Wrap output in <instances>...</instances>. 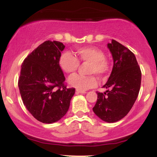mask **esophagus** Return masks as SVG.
Instances as JSON below:
<instances>
[{
	"mask_svg": "<svg viewBox=\"0 0 157 157\" xmlns=\"http://www.w3.org/2000/svg\"><path fill=\"white\" fill-rule=\"evenodd\" d=\"M77 93H80V94H86V91H80V90H77Z\"/></svg>",
	"mask_w": 157,
	"mask_h": 157,
	"instance_id": "34e87169",
	"label": "esophagus"
}]
</instances>
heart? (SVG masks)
<instances>
[{"instance_id": "heart-1", "label": "heart", "mask_w": 157, "mask_h": 157, "mask_svg": "<svg viewBox=\"0 0 157 157\" xmlns=\"http://www.w3.org/2000/svg\"><path fill=\"white\" fill-rule=\"evenodd\" d=\"M59 66L64 72L74 74L78 69L80 63H89L87 72L96 75L102 78L107 75L110 69L109 62L105 58V53L100 48L94 46L77 48L76 57L68 52H64L59 57ZM94 75H75L70 77L68 83L77 90L85 91L94 88L97 85V79Z\"/></svg>"}]
</instances>
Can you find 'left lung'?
Masks as SVG:
<instances>
[{
	"label": "left lung",
	"instance_id": "1",
	"mask_svg": "<svg viewBox=\"0 0 157 157\" xmlns=\"http://www.w3.org/2000/svg\"><path fill=\"white\" fill-rule=\"evenodd\" d=\"M112 54L113 66L109 80L102 87L108 90L97 92L93 111L107 122H115L128 114L134 105L141 86L142 73L134 54L112 40L108 44Z\"/></svg>",
	"mask_w": 157,
	"mask_h": 157
}]
</instances>
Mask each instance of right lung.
Masks as SVG:
<instances>
[{"instance_id": "1", "label": "right lung", "mask_w": 157, "mask_h": 157, "mask_svg": "<svg viewBox=\"0 0 157 157\" xmlns=\"http://www.w3.org/2000/svg\"><path fill=\"white\" fill-rule=\"evenodd\" d=\"M65 46L46 40L23 60L18 87L23 104L32 116L43 123L60 120L68 111L75 89L67 88L59 66Z\"/></svg>"}]
</instances>
